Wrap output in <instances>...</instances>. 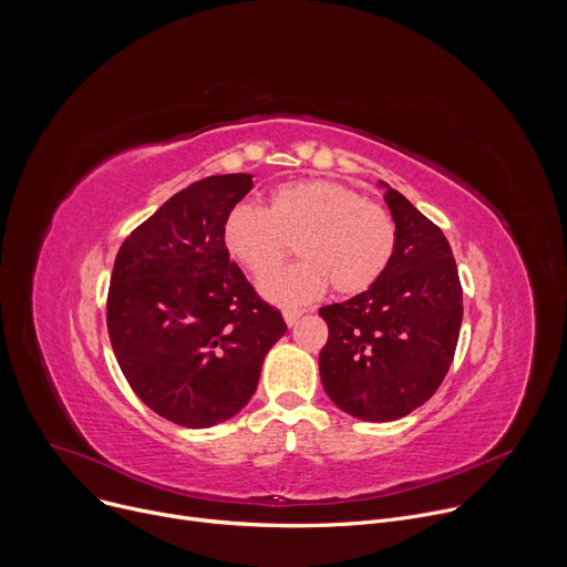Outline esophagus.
<instances>
[{
  "label": "esophagus",
  "instance_id": "obj_1",
  "mask_svg": "<svg viewBox=\"0 0 567 567\" xmlns=\"http://www.w3.org/2000/svg\"><path fill=\"white\" fill-rule=\"evenodd\" d=\"M305 311L302 309H293V307H287V309H282V316H285V322L289 328H293L296 322L300 320V316H302Z\"/></svg>",
  "mask_w": 567,
  "mask_h": 567
}]
</instances>
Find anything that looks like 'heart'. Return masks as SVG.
<instances>
[{
  "label": "heart",
  "mask_w": 567,
  "mask_h": 567,
  "mask_svg": "<svg viewBox=\"0 0 567 567\" xmlns=\"http://www.w3.org/2000/svg\"><path fill=\"white\" fill-rule=\"evenodd\" d=\"M226 254L254 276H267L291 251L296 265L265 278L262 293L280 305H302L326 293L368 291L388 269L396 228L390 213L348 186L302 179L278 186L267 208L237 204L221 224Z\"/></svg>",
  "instance_id": "heart-1"
}]
</instances>
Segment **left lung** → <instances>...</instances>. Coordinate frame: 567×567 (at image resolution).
<instances>
[{
  "label": "left lung",
  "mask_w": 567,
  "mask_h": 567,
  "mask_svg": "<svg viewBox=\"0 0 567 567\" xmlns=\"http://www.w3.org/2000/svg\"><path fill=\"white\" fill-rule=\"evenodd\" d=\"M385 188L396 241L383 276L346 302L320 307L328 343L320 381L365 422L406 417L444 381L462 326V285L449 239L406 197Z\"/></svg>",
  "instance_id": "obj_1"
}]
</instances>
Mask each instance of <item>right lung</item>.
<instances>
[{"label": "right lung", "mask_w": 567, "mask_h": 567, "mask_svg": "<svg viewBox=\"0 0 567 567\" xmlns=\"http://www.w3.org/2000/svg\"><path fill=\"white\" fill-rule=\"evenodd\" d=\"M254 175H215L173 195L118 249L107 332L136 396L168 422L208 429L254 396L282 313L230 262L221 224Z\"/></svg>", "instance_id": "obj_1"}]
</instances>
